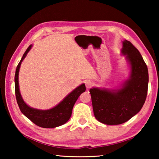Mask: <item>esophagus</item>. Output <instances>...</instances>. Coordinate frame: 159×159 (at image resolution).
<instances>
[{
    "label": "esophagus",
    "instance_id": "34e87169",
    "mask_svg": "<svg viewBox=\"0 0 159 159\" xmlns=\"http://www.w3.org/2000/svg\"><path fill=\"white\" fill-rule=\"evenodd\" d=\"M93 85V83L90 80H86L85 81V87L87 89H89Z\"/></svg>",
    "mask_w": 159,
    "mask_h": 159
}]
</instances>
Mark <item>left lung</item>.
I'll use <instances>...</instances> for the list:
<instances>
[{
	"label": "left lung",
	"instance_id": "obj_1",
	"mask_svg": "<svg viewBox=\"0 0 159 159\" xmlns=\"http://www.w3.org/2000/svg\"><path fill=\"white\" fill-rule=\"evenodd\" d=\"M121 55L130 64V76L116 89L92 88L94 115L107 125H119L140 111L146 100L149 74L147 64L138 50L130 41H123Z\"/></svg>",
	"mask_w": 159,
	"mask_h": 159
}]
</instances>
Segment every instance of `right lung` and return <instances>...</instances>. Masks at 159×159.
Here are the masks:
<instances>
[{
  "label": "right lung",
  "mask_w": 159,
  "mask_h": 159,
  "mask_svg": "<svg viewBox=\"0 0 159 159\" xmlns=\"http://www.w3.org/2000/svg\"><path fill=\"white\" fill-rule=\"evenodd\" d=\"M32 48V45L26 49V52L21 57L20 63L16 69L15 76V95L18 106L21 112L27 117L29 120L38 126L45 128H53L58 127L66 123L69 120L72 114V109L74 104L80 95V94L85 91V85L83 83L79 87L70 93L61 101L57 105L53 108L47 110H41L28 106L21 98L20 88H19V71H20L21 64L26 57L27 53Z\"/></svg>",
  "instance_id": "add662e5"
}]
</instances>
